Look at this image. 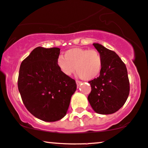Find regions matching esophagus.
Returning a JSON list of instances; mask_svg holds the SVG:
<instances>
[{"label": "esophagus", "mask_w": 148, "mask_h": 148, "mask_svg": "<svg viewBox=\"0 0 148 148\" xmlns=\"http://www.w3.org/2000/svg\"><path fill=\"white\" fill-rule=\"evenodd\" d=\"M81 84H82V82H79V81H76V84H77V87L79 86V85Z\"/></svg>", "instance_id": "obj_1"}]
</instances>
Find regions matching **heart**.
<instances>
[{"label":"heart","mask_w":148,"mask_h":148,"mask_svg":"<svg viewBox=\"0 0 148 148\" xmlns=\"http://www.w3.org/2000/svg\"><path fill=\"white\" fill-rule=\"evenodd\" d=\"M63 57L57 59V66L64 75L70 76L75 71L83 79L96 78L102 67V58L96 50L73 48L64 52Z\"/></svg>","instance_id":"1"}]
</instances>
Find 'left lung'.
<instances>
[{"label":"left lung","instance_id":"obj_1","mask_svg":"<svg viewBox=\"0 0 148 148\" xmlns=\"http://www.w3.org/2000/svg\"><path fill=\"white\" fill-rule=\"evenodd\" d=\"M93 45L102 56V67L100 76L89 82L92 91L88 100L98 114H112L125 104L129 94L126 66L116 52L98 43Z\"/></svg>","mask_w":148,"mask_h":148}]
</instances>
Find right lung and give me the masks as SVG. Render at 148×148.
Returning a JSON list of instances; mask_svg holds the SVG:
<instances>
[{
	"instance_id": "obj_1",
	"label": "right lung",
	"mask_w": 148,
	"mask_h": 148,
	"mask_svg": "<svg viewBox=\"0 0 148 148\" xmlns=\"http://www.w3.org/2000/svg\"><path fill=\"white\" fill-rule=\"evenodd\" d=\"M60 49L37 47L20 65L18 89L27 110L36 118L54 122L66 114L75 81L57 66Z\"/></svg>"
}]
</instances>
